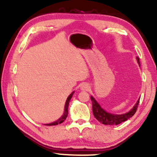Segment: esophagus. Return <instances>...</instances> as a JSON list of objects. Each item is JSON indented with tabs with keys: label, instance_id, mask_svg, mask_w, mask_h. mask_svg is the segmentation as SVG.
<instances>
[{
	"label": "esophagus",
	"instance_id": "esophagus-1",
	"mask_svg": "<svg viewBox=\"0 0 157 157\" xmlns=\"http://www.w3.org/2000/svg\"><path fill=\"white\" fill-rule=\"evenodd\" d=\"M89 85L86 83H83V84L81 86V89L82 90V91H88V90L89 89Z\"/></svg>",
	"mask_w": 157,
	"mask_h": 157
}]
</instances>
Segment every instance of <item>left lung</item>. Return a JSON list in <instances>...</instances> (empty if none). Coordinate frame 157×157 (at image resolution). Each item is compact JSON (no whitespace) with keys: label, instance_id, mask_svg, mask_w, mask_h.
<instances>
[{"label":"left lung","instance_id":"1","mask_svg":"<svg viewBox=\"0 0 157 157\" xmlns=\"http://www.w3.org/2000/svg\"><path fill=\"white\" fill-rule=\"evenodd\" d=\"M136 60L140 66V62H139V57H136ZM139 99L137 101L136 104L127 113H123V114H113L109 112H107L101 106L98 104L95 98L93 96H91V100L92 101V109H93V113L94 117L98 120V121L105 125H118V124L122 123V122L126 121L131 117H132L136 113V109L138 108V105L139 103Z\"/></svg>","mask_w":157,"mask_h":157}]
</instances>
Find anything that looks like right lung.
Returning a JSON list of instances; mask_svg holds the SVG:
<instances>
[{"label": "right lung", "instance_id": "right-lung-1", "mask_svg": "<svg viewBox=\"0 0 157 157\" xmlns=\"http://www.w3.org/2000/svg\"><path fill=\"white\" fill-rule=\"evenodd\" d=\"M74 91H73L71 94H70L69 96H68L67 99H66V104H65V109H64V112H63V114L62 115V117L60 118L59 120H57V121H56L54 122H52V123L51 124H45V125H47V126H54V125H58V124H61L62 122H63L65 121L66 117H67L68 116V104H69V101L71 100V98H72V96L73 94H74Z\"/></svg>", "mask_w": 157, "mask_h": 157}]
</instances>
